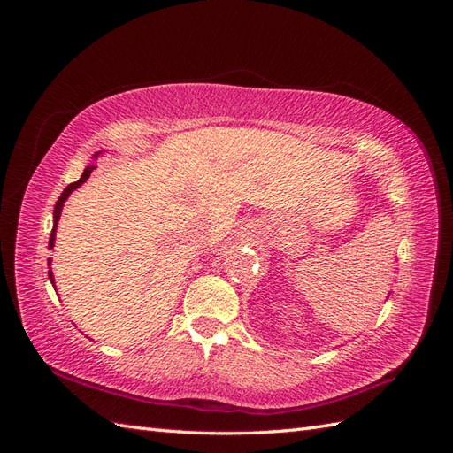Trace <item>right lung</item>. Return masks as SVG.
Masks as SVG:
<instances>
[{"label": "right lung", "instance_id": "right-lung-1", "mask_svg": "<svg viewBox=\"0 0 453 453\" xmlns=\"http://www.w3.org/2000/svg\"><path fill=\"white\" fill-rule=\"evenodd\" d=\"M102 153V150H100ZM100 153H96L94 155V158H98V155ZM96 166L94 164H88V166L85 168V172H83V175H81V180L79 181H75V183H72V185H67L65 188H64V193L60 195V198H58V202H57V205H54V213H52V217H54V221H52V232H50V238H49V250H52L54 248V240H57V226H58V219H60V213H62V208H64V203H65V200L70 198V195L73 193L75 188H79L81 185H83L88 177H90V173H92V170H94ZM49 268H50V258H49ZM49 280H50V283H52V287H54V276H52V272L49 270Z\"/></svg>", "mask_w": 453, "mask_h": 453}]
</instances>
